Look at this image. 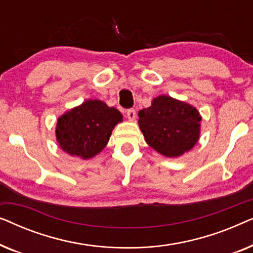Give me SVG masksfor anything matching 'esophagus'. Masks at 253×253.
I'll return each instance as SVG.
<instances>
[{
    "label": "esophagus",
    "instance_id": "obj_1",
    "mask_svg": "<svg viewBox=\"0 0 253 253\" xmlns=\"http://www.w3.org/2000/svg\"><path fill=\"white\" fill-rule=\"evenodd\" d=\"M126 116L130 121H134V119H136V110H134V109H127L126 110Z\"/></svg>",
    "mask_w": 253,
    "mask_h": 253
}]
</instances>
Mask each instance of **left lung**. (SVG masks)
Segmentation results:
<instances>
[{"label": "left lung", "instance_id": "obj_1", "mask_svg": "<svg viewBox=\"0 0 253 253\" xmlns=\"http://www.w3.org/2000/svg\"><path fill=\"white\" fill-rule=\"evenodd\" d=\"M138 116L146 143L165 157H181L199 139L202 116L198 110L169 95L153 99L152 105L139 110Z\"/></svg>", "mask_w": 253, "mask_h": 253}]
</instances>
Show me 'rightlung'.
Listing matches in <instances>:
<instances>
[{
    "label": "right lung",
    "instance_id": "right-lung-1",
    "mask_svg": "<svg viewBox=\"0 0 253 253\" xmlns=\"http://www.w3.org/2000/svg\"><path fill=\"white\" fill-rule=\"evenodd\" d=\"M122 114L101 100H87L58 117L56 139L72 157L89 159L108 144L112 131L122 122Z\"/></svg>",
    "mask_w": 253,
    "mask_h": 253
}]
</instances>
